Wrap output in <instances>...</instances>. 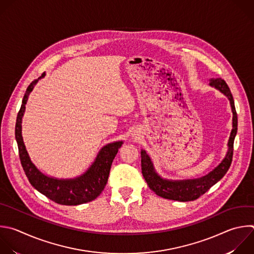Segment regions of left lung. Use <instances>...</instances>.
Here are the masks:
<instances>
[{
  "instance_id": "1",
  "label": "left lung",
  "mask_w": 254,
  "mask_h": 254,
  "mask_svg": "<svg viewBox=\"0 0 254 254\" xmlns=\"http://www.w3.org/2000/svg\"><path fill=\"white\" fill-rule=\"evenodd\" d=\"M209 86L223 94L230 103L232 112V129L227 142V151L221 162L207 175L193 180H167L161 178L155 171L150 156L144 149H141V173L148 188L160 197L178 200L190 201L205 193L212 186L219 182L227 173L231 164L233 154V142L237 132V115L234 101L226 82L221 78H210Z\"/></svg>"
}]
</instances>
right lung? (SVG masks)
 <instances>
[{"mask_svg":"<svg viewBox=\"0 0 254 254\" xmlns=\"http://www.w3.org/2000/svg\"><path fill=\"white\" fill-rule=\"evenodd\" d=\"M42 76L31 82L24 96L16 123V140L24 172L30 184L51 200L64 205H78L96 199L104 190L115 156L124 141H114L104 145L97 154L94 162L82 175L73 179H58L42 173L31 160L22 135V121L26 111L29 96Z\"/></svg>","mask_w":254,"mask_h":254,"instance_id":"right-lung-1","label":"right lung"}]
</instances>
